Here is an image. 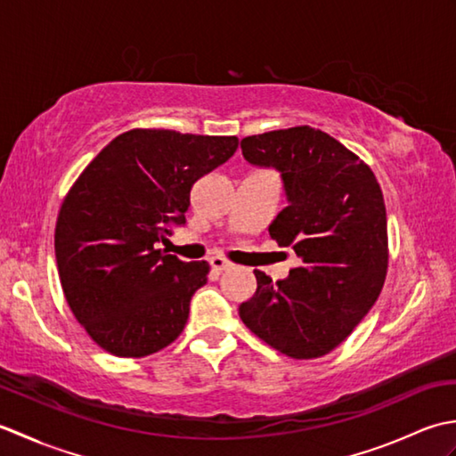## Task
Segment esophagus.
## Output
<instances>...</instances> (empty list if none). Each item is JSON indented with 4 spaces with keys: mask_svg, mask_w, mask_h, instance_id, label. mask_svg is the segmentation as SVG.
Returning a JSON list of instances; mask_svg holds the SVG:
<instances>
[{
    "mask_svg": "<svg viewBox=\"0 0 456 456\" xmlns=\"http://www.w3.org/2000/svg\"><path fill=\"white\" fill-rule=\"evenodd\" d=\"M209 265H211L213 270H219V273H221V270H229L231 266H233V265L229 263V260L221 258V256H211V258H209Z\"/></svg>",
    "mask_w": 456,
    "mask_h": 456,
    "instance_id": "obj_1",
    "label": "esophagus"
}]
</instances>
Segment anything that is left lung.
Returning <instances> with one entry per match:
<instances>
[{
	"label": "left lung",
	"mask_w": 456,
	"mask_h": 456,
	"mask_svg": "<svg viewBox=\"0 0 456 456\" xmlns=\"http://www.w3.org/2000/svg\"><path fill=\"white\" fill-rule=\"evenodd\" d=\"M243 157L282 172L288 206L270 223L302 265L286 280L255 270L256 292L239 305L243 323L286 356L307 361L341 345L380 296L388 225L374 172L345 144L309 125L240 141Z\"/></svg>",
	"instance_id": "8db88e82"
}]
</instances>
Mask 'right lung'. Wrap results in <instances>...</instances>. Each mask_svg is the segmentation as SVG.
Wrapping results in <instances>:
<instances>
[{
	"mask_svg": "<svg viewBox=\"0 0 456 456\" xmlns=\"http://www.w3.org/2000/svg\"><path fill=\"white\" fill-rule=\"evenodd\" d=\"M237 137L131 129L68 190L54 253L74 317L103 351L141 358L176 341L209 265L182 263L154 243L183 225L190 191L233 157Z\"/></svg>",
	"mask_w": 456,
	"mask_h": 456,
	"instance_id": "right-lung-1",
	"label": "right lung"
}]
</instances>
